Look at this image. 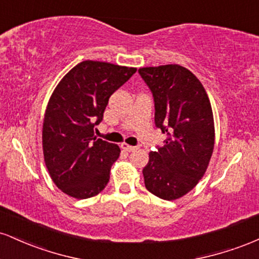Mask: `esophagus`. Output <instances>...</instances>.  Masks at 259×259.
Masks as SVG:
<instances>
[{"mask_svg":"<svg viewBox=\"0 0 259 259\" xmlns=\"http://www.w3.org/2000/svg\"><path fill=\"white\" fill-rule=\"evenodd\" d=\"M120 147L123 148V150L127 151V152H132V151H135V150H136V147H135V146H130V145L125 144V142H123V144L120 145Z\"/></svg>","mask_w":259,"mask_h":259,"instance_id":"obj_1","label":"esophagus"}]
</instances>
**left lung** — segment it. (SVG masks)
<instances>
[{
	"instance_id": "obj_1",
	"label": "left lung",
	"mask_w": 259,
	"mask_h": 259,
	"mask_svg": "<svg viewBox=\"0 0 259 259\" xmlns=\"http://www.w3.org/2000/svg\"><path fill=\"white\" fill-rule=\"evenodd\" d=\"M153 95L154 123L167 134L150 152L145 186L162 200L183 197L206 173L214 148V120L203 85L179 64L140 68Z\"/></svg>"
}]
</instances>
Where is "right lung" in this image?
Segmentation results:
<instances>
[{
  "label": "right lung",
  "mask_w": 259,
  "mask_h": 259,
  "mask_svg": "<svg viewBox=\"0 0 259 259\" xmlns=\"http://www.w3.org/2000/svg\"><path fill=\"white\" fill-rule=\"evenodd\" d=\"M136 68L84 61L59 81L49 101L42 125L44 158L58 189L74 198L96 196L109 181L118 145L96 139L111 95Z\"/></svg>",
  "instance_id": "add662e5"
}]
</instances>
